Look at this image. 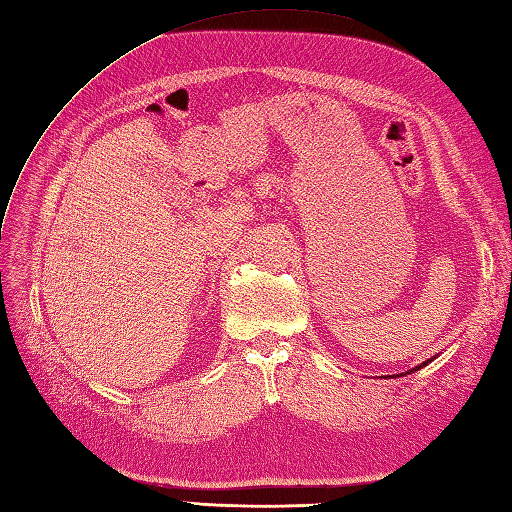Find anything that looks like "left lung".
<instances>
[{"label": "left lung", "mask_w": 512, "mask_h": 512, "mask_svg": "<svg viewBox=\"0 0 512 512\" xmlns=\"http://www.w3.org/2000/svg\"><path fill=\"white\" fill-rule=\"evenodd\" d=\"M428 362H431V359H428ZM428 362H424V364H422V366H426V364H428ZM422 366H418V368H422Z\"/></svg>", "instance_id": "8db88e82"}]
</instances>
